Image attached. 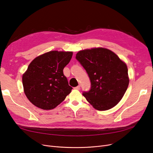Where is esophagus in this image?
<instances>
[{
	"mask_svg": "<svg viewBox=\"0 0 153 153\" xmlns=\"http://www.w3.org/2000/svg\"><path fill=\"white\" fill-rule=\"evenodd\" d=\"M75 89L76 90H80V85H78L75 87Z\"/></svg>",
	"mask_w": 153,
	"mask_h": 153,
	"instance_id": "obj_1",
	"label": "esophagus"
}]
</instances>
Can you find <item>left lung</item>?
I'll return each instance as SVG.
<instances>
[{
  "label": "left lung",
  "instance_id": "obj_1",
  "mask_svg": "<svg viewBox=\"0 0 153 153\" xmlns=\"http://www.w3.org/2000/svg\"><path fill=\"white\" fill-rule=\"evenodd\" d=\"M76 59L91 81L90 90L83 92V96L96 110L113 108L121 100L128 87L126 64L115 53L104 48L81 50Z\"/></svg>",
  "mask_w": 153,
  "mask_h": 153
}]
</instances>
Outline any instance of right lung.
<instances>
[{"instance_id":"right-lung-1","label":"right lung","mask_w":153,"mask_h":153,"mask_svg":"<svg viewBox=\"0 0 153 153\" xmlns=\"http://www.w3.org/2000/svg\"><path fill=\"white\" fill-rule=\"evenodd\" d=\"M72 52L51 51L35 58L22 76L27 98L43 110L56 107L65 100L73 88L63 69L70 61Z\"/></svg>"}]
</instances>
